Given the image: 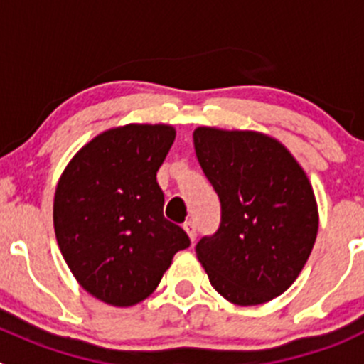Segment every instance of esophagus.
<instances>
[{
  "instance_id": "obj_1",
  "label": "esophagus",
  "mask_w": 364,
  "mask_h": 364,
  "mask_svg": "<svg viewBox=\"0 0 364 364\" xmlns=\"http://www.w3.org/2000/svg\"><path fill=\"white\" fill-rule=\"evenodd\" d=\"M183 229L186 230V234H188V237L190 240H196L197 237V225H196V222H186L185 225H183Z\"/></svg>"
}]
</instances>
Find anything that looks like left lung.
<instances>
[{"instance_id":"left-lung-1","label":"left lung","mask_w":364,"mask_h":364,"mask_svg":"<svg viewBox=\"0 0 364 364\" xmlns=\"http://www.w3.org/2000/svg\"><path fill=\"white\" fill-rule=\"evenodd\" d=\"M193 146L222 208L216 232L196 247L209 282L234 304L271 301L294 284L317 237L310 181L267 135L200 127Z\"/></svg>"}]
</instances>
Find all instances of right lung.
<instances>
[{
	"label": "right lung",
	"mask_w": 364,
	"mask_h": 364,
	"mask_svg": "<svg viewBox=\"0 0 364 364\" xmlns=\"http://www.w3.org/2000/svg\"><path fill=\"white\" fill-rule=\"evenodd\" d=\"M176 139L168 124H127L87 142L54 196V230L70 271L114 306L146 299L190 237L164 216L156 172Z\"/></svg>",
	"instance_id": "obj_1"
}]
</instances>
